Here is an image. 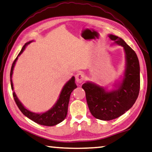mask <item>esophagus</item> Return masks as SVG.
I'll return each instance as SVG.
<instances>
[{"mask_svg": "<svg viewBox=\"0 0 152 152\" xmlns=\"http://www.w3.org/2000/svg\"><path fill=\"white\" fill-rule=\"evenodd\" d=\"M76 80L77 83L82 84L85 80V76L82 72H78L76 75Z\"/></svg>", "mask_w": 152, "mask_h": 152, "instance_id": "34e87169", "label": "esophagus"}]
</instances>
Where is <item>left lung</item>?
Listing matches in <instances>:
<instances>
[{
  "instance_id": "left-lung-1",
  "label": "left lung",
  "mask_w": 152,
  "mask_h": 152,
  "mask_svg": "<svg viewBox=\"0 0 152 152\" xmlns=\"http://www.w3.org/2000/svg\"><path fill=\"white\" fill-rule=\"evenodd\" d=\"M108 37L125 50L126 68L122 84L117 90L110 92L90 82L82 86L91 114L106 121L115 119L130 109L138 97L140 88V64L136 52L121 38L112 34Z\"/></svg>"
}]
</instances>
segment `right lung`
<instances>
[{"label":"right lung","instance_id":"add662e5","mask_svg":"<svg viewBox=\"0 0 152 152\" xmlns=\"http://www.w3.org/2000/svg\"><path fill=\"white\" fill-rule=\"evenodd\" d=\"M30 42H27L23 46V47L20 50V53L18 54V56H20L22 54V52L24 51V50L25 49L26 45H28ZM18 56L16 58L15 60H14L10 70V84L11 88H12V90L13 84L12 82V75L15 63L18 59ZM76 88H77V86L75 83V78L73 76L72 78L65 84L64 88H63L62 92L60 93L59 99L58 100L56 104L54 105L52 108H51L46 112L42 113V114H35V113L30 112L29 110L26 109L25 107L23 106V105L20 103V102L18 100V99L16 97L15 92H13L12 95L14 99H15V102L16 105H17V106L18 107V108L20 109L22 113H23L25 116L28 118L29 119L31 120L34 121V122L38 124H40V125L46 126H52L62 122V121L65 119V118L66 117L68 112V106L69 100H70V94L73 90L75 89Z\"/></svg>","mask_w":152,"mask_h":152}]
</instances>
